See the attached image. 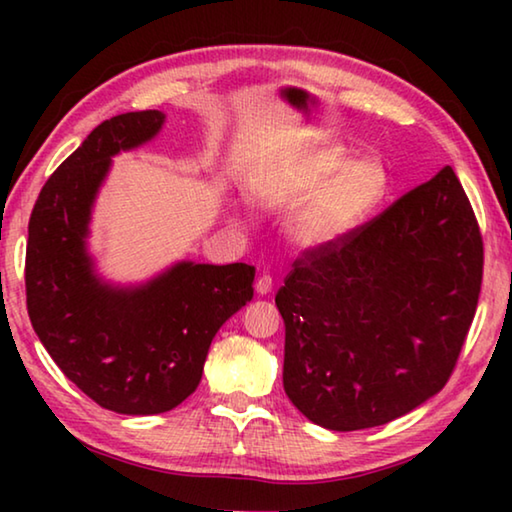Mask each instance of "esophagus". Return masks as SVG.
<instances>
[{
  "label": "esophagus",
  "mask_w": 512,
  "mask_h": 512,
  "mask_svg": "<svg viewBox=\"0 0 512 512\" xmlns=\"http://www.w3.org/2000/svg\"><path fill=\"white\" fill-rule=\"evenodd\" d=\"M255 289H257L259 296H266V293H271V289H273L271 275H262V277H259V280L255 282Z\"/></svg>",
  "instance_id": "obj_1"
}]
</instances>
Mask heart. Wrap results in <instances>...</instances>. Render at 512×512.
<instances>
[{
	"mask_svg": "<svg viewBox=\"0 0 512 512\" xmlns=\"http://www.w3.org/2000/svg\"><path fill=\"white\" fill-rule=\"evenodd\" d=\"M388 171L377 158L348 162L334 144H316L291 155L257 192L271 210H293L289 239L302 250H323L352 235L379 210L388 194Z\"/></svg>",
	"mask_w": 512,
	"mask_h": 512,
	"instance_id": "1",
	"label": "heart"
}]
</instances>
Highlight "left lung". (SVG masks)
Wrapping results in <instances>:
<instances>
[{
    "label": "left lung",
    "mask_w": 512,
    "mask_h": 512,
    "mask_svg": "<svg viewBox=\"0 0 512 512\" xmlns=\"http://www.w3.org/2000/svg\"><path fill=\"white\" fill-rule=\"evenodd\" d=\"M293 266L275 305L284 393L307 420L379 427L447 384L483 275L479 223L452 167Z\"/></svg>",
    "instance_id": "left-lung-1"
}]
</instances>
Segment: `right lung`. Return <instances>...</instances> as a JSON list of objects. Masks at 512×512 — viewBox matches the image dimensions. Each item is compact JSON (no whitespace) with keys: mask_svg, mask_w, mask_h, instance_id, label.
<instances>
[{"mask_svg":"<svg viewBox=\"0 0 512 512\" xmlns=\"http://www.w3.org/2000/svg\"><path fill=\"white\" fill-rule=\"evenodd\" d=\"M167 115L126 112L85 137L42 187L27 244V307L40 343L103 409L155 415L201 384L212 339L253 300L255 266L183 259L140 284L103 280L88 250L112 158L151 142Z\"/></svg>","mask_w":512,"mask_h":512,"instance_id":"obj_1","label":"right lung"}]
</instances>
